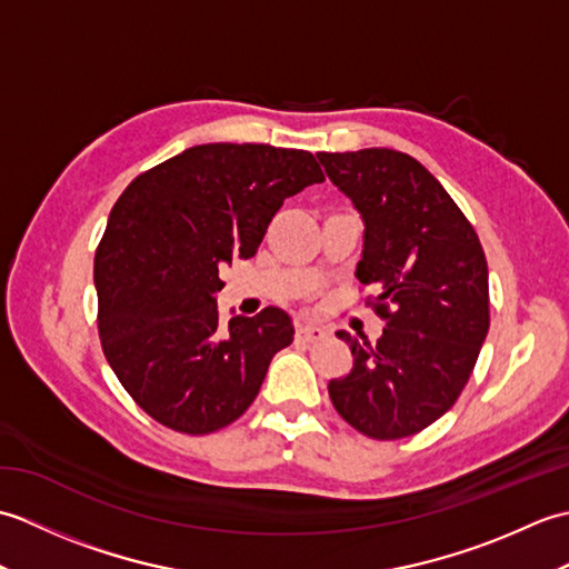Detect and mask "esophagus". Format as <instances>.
Here are the masks:
<instances>
[{
  "label": "esophagus",
  "mask_w": 569,
  "mask_h": 569,
  "mask_svg": "<svg viewBox=\"0 0 569 569\" xmlns=\"http://www.w3.org/2000/svg\"><path fill=\"white\" fill-rule=\"evenodd\" d=\"M325 337V330L320 328V325H308V322H298L296 325V340L303 342V345H312L318 342Z\"/></svg>",
  "instance_id": "34e87169"
}]
</instances>
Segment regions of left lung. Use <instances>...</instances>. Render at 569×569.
<instances>
[{
	"label": "left lung",
	"mask_w": 569,
	"mask_h": 569,
	"mask_svg": "<svg viewBox=\"0 0 569 569\" xmlns=\"http://www.w3.org/2000/svg\"><path fill=\"white\" fill-rule=\"evenodd\" d=\"M365 220L357 278L386 320L377 345L337 332L355 367L332 406L373 440L416 435L455 406L489 332V269L475 227L426 166L393 149L318 153Z\"/></svg>",
	"instance_id": "obj_1"
}]
</instances>
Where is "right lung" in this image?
Masks as SVG:
<instances>
[{
  "label": "right lung",
  "instance_id": "obj_1",
  "mask_svg": "<svg viewBox=\"0 0 569 569\" xmlns=\"http://www.w3.org/2000/svg\"><path fill=\"white\" fill-rule=\"evenodd\" d=\"M322 180L308 151L200 143L114 202L94 253L98 330L117 379L161 426L208 435L253 403L293 322L266 308L222 330L220 273L257 253L286 198Z\"/></svg>",
  "mask_w": 569,
  "mask_h": 569
}]
</instances>
